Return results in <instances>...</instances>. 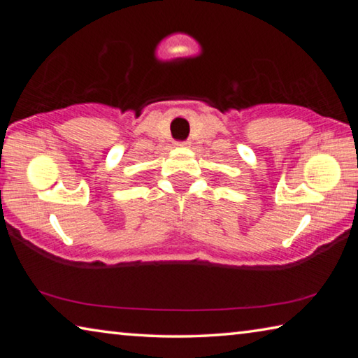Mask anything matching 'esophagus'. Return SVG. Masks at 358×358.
I'll return each mask as SVG.
<instances>
[{
	"label": "esophagus",
	"mask_w": 358,
	"mask_h": 358,
	"mask_svg": "<svg viewBox=\"0 0 358 358\" xmlns=\"http://www.w3.org/2000/svg\"><path fill=\"white\" fill-rule=\"evenodd\" d=\"M177 145H180V147H186V145H187V142H178Z\"/></svg>",
	"instance_id": "1"
}]
</instances>
